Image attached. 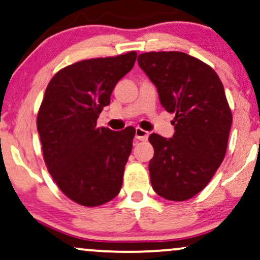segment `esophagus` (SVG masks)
<instances>
[{"label": "esophagus", "instance_id": "1", "mask_svg": "<svg viewBox=\"0 0 260 260\" xmlns=\"http://www.w3.org/2000/svg\"><path fill=\"white\" fill-rule=\"evenodd\" d=\"M136 138L138 140L145 141V140H147V138H149V132H146V131H144V129H141V128L137 127L136 128Z\"/></svg>", "mask_w": 260, "mask_h": 260}]
</instances>
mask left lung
I'll return each instance as SVG.
<instances>
[{
	"label": "left lung",
	"mask_w": 260,
	"mask_h": 260,
	"mask_svg": "<svg viewBox=\"0 0 260 260\" xmlns=\"http://www.w3.org/2000/svg\"><path fill=\"white\" fill-rule=\"evenodd\" d=\"M138 64L162 107L175 113L172 138L149 137L151 185L162 198L183 202L205 188L224 158L233 121L224 87L210 66L185 52H145Z\"/></svg>",
	"instance_id": "1"
}]
</instances>
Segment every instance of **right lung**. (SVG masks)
Here are the masks:
<instances>
[{
	"mask_svg": "<svg viewBox=\"0 0 260 260\" xmlns=\"http://www.w3.org/2000/svg\"><path fill=\"white\" fill-rule=\"evenodd\" d=\"M136 58L131 51L77 62L58 71L45 90L37 116L45 164L58 188L80 205L108 203L122 187L136 129L98 128L97 119Z\"/></svg>",
	"mask_w": 260,
	"mask_h": 260,
	"instance_id": "right-lung-1",
	"label": "right lung"
}]
</instances>
